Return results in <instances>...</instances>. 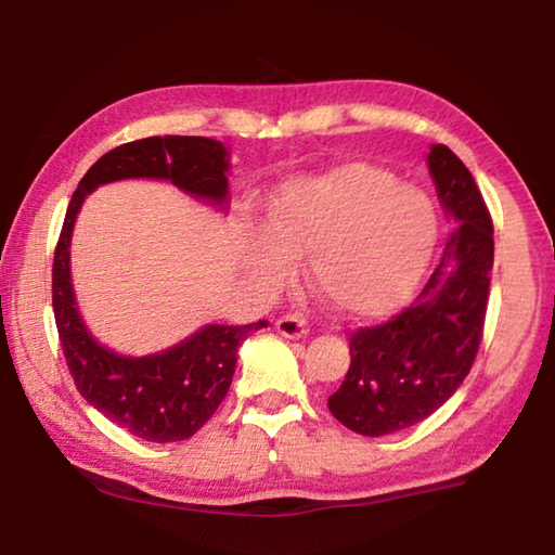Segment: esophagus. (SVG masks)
I'll use <instances>...</instances> for the list:
<instances>
[{
	"label": "esophagus",
	"mask_w": 555,
	"mask_h": 555,
	"mask_svg": "<svg viewBox=\"0 0 555 555\" xmlns=\"http://www.w3.org/2000/svg\"><path fill=\"white\" fill-rule=\"evenodd\" d=\"M276 331L284 337H304L308 333L306 315L300 313H286L276 321Z\"/></svg>",
	"instance_id": "esophagus-1"
}]
</instances>
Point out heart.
<instances>
[{"label": "heart", "mask_w": 555, "mask_h": 555, "mask_svg": "<svg viewBox=\"0 0 555 555\" xmlns=\"http://www.w3.org/2000/svg\"><path fill=\"white\" fill-rule=\"evenodd\" d=\"M271 237L251 247L259 284L288 276L308 255L313 288L337 313L382 315L403 304L424 276L438 240L434 201L389 171L347 164L284 185L269 210Z\"/></svg>", "instance_id": "obj_1"}]
</instances>
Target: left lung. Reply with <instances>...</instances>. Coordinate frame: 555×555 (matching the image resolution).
<instances>
[{"mask_svg":"<svg viewBox=\"0 0 555 555\" xmlns=\"http://www.w3.org/2000/svg\"><path fill=\"white\" fill-rule=\"evenodd\" d=\"M428 168L460 228L409 308L350 333V370L327 409L360 436L421 424L453 397L480 350L494 264L492 215L473 173L446 144L430 146Z\"/></svg>","mask_w":555,"mask_h":555,"instance_id":"obj_1","label":"left lung"}]
</instances>
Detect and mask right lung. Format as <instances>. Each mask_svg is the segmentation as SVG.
Returning <instances> with one entry per match:
<instances>
[{"mask_svg": "<svg viewBox=\"0 0 555 555\" xmlns=\"http://www.w3.org/2000/svg\"><path fill=\"white\" fill-rule=\"evenodd\" d=\"M228 152L205 137H149L100 156L73 193L53 255V315L75 387L100 413L152 443L191 438L228 393L240 343L267 327L205 325L181 345L152 357H119L82 325L70 286V234L86 195L121 178H166L181 191L222 205L228 201Z\"/></svg>", "mask_w": 555, "mask_h": 555, "instance_id": "1", "label": "right lung"}]
</instances>
